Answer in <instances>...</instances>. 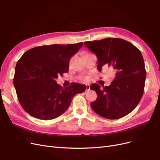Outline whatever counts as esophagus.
Wrapping results in <instances>:
<instances>
[{
    "label": "esophagus",
    "mask_w": 160,
    "mask_h": 160,
    "mask_svg": "<svg viewBox=\"0 0 160 160\" xmlns=\"http://www.w3.org/2000/svg\"><path fill=\"white\" fill-rule=\"evenodd\" d=\"M86 90H88V91L90 90V85H86Z\"/></svg>",
    "instance_id": "esophagus-1"
}]
</instances>
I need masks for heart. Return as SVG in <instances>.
<instances>
[{
    "label": "heart",
    "mask_w": 160,
    "mask_h": 160,
    "mask_svg": "<svg viewBox=\"0 0 160 160\" xmlns=\"http://www.w3.org/2000/svg\"><path fill=\"white\" fill-rule=\"evenodd\" d=\"M81 79L83 80V81H88L89 79V77L88 76H85V77H82Z\"/></svg>",
    "instance_id": "b5f03b06"
}]
</instances>
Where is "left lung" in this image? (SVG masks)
I'll list each match as a JSON object with an SVG mask.
<instances>
[{
	"label": "left lung",
	"instance_id": "left-lung-1",
	"mask_svg": "<svg viewBox=\"0 0 160 160\" xmlns=\"http://www.w3.org/2000/svg\"><path fill=\"white\" fill-rule=\"evenodd\" d=\"M85 46L98 57L97 69L112 67L115 79L109 86L93 84L98 98L91 103L96 113L105 118L116 119L127 115L136 108L144 91L146 71L141 52L132 43L119 38H106L86 41Z\"/></svg>",
	"mask_w": 160,
	"mask_h": 160
}]
</instances>
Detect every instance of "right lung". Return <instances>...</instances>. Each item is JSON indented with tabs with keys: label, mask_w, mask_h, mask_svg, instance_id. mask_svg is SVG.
<instances>
[{
	"label": "right lung",
	"mask_w": 160,
	"mask_h": 160,
	"mask_svg": "<svg viewBox=\"0 0 160 160\" xmlns=\"http://www.w3.org/2000/svg\"><path fill=\"white\" fill-rule=\"evenodd\" d=\"M83 45H43L24 53L16 65L13 83L27 113L39 119H55L69 108L76 94L85 91V85L72 83L63 88L55 81L69 71L71 58Z\"/></svg>",
	"instance_id": "1"
}]
</instances>
